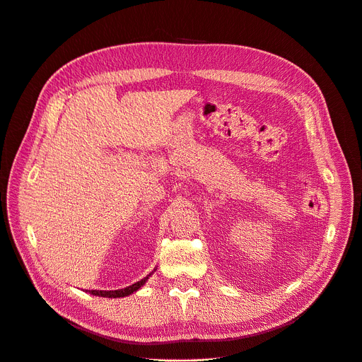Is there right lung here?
Instances as JSON below:
<instances>
[{"label": "right lung", "mask_w": 362, "mask_h": 362, "mask_svg": "<svg viewBox=\"0 0 362 362\" xmlns=\"http://www.w3.org/2000/svg\"><path fill=\"white\" fill-rule=\"evenodd\" d=\"M156 270H157V269L152 270V272H151L146 277H144L142 280L130 284V286H127V288H124V289H117V291H90L89 293H90V295H95V296H103V298H124V296H129V295H132V293H135L136 291H139V289L144 286V284L148 281V279H149L152 274H154Z\"/></svg>", "instance_id": "right-lung-1"}]
</instances>
